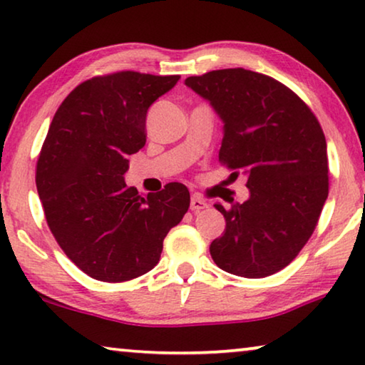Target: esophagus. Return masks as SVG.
Masks as SVG:
<instances>
[{
  "label": "esophagus",
  "instance_id": "obj_1",
  "mask_svg": "<svg viewBox=\"0 0 365 365\" xmlns=\"http://www.w3.org/2000/svg\"><path fill=\"white\" fill-rule=\"evenodd\" d=\"M206 207H207V202L205 200H201V197L197 196V195L191 196V201H190V209H191V211L197 212V211H201V209H206Z\"/></svg>",
  "mask_w": 365,
  "mask_h": 365
}]
</instances>
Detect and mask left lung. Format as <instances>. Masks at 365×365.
Here are the masks:
<instances>
[{"label":"left lung","mask_w":365,"mask_h":365,"mask_svg":"<svg viewBox=\"0 0 365 365\" xmlns=\"http://www.w3.org/2000/svg\"><path fill=\"white\" fill-rule=\"evenodd\" d=\"M185 85L224 122L220 163L248 178V201L214 205L227 224L209 248L214 262L246 279L275 274L304 248L329 196L322 127L293 90L264 73L220 69Z\"/></svg>","instance_id":"obj_1"}]
</instances>
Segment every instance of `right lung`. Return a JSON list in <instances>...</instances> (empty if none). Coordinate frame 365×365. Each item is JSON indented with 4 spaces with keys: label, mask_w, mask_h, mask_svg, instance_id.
Instances as JSON below:
<instances>
[{
    "label": "right lung",
    "mask_w": 365,
    "mask_h": 365,
    "mask_svg": "<svg viewBox=\"0 0 365 365\" xmlns=\"http://www.w3.org/2000/svg\"><path fill=\"white\" fill-rule=\"evenodd\" d=\"M180 76L122 71L76 86L61 103L36 160V190L49 230L91 279L127 282L159 262L165 235L190 207L168 183L146 197L128 188V156L146 143V113Z\"/></svg>",
    "instance_id": "obj_1"
}]
</instances>
